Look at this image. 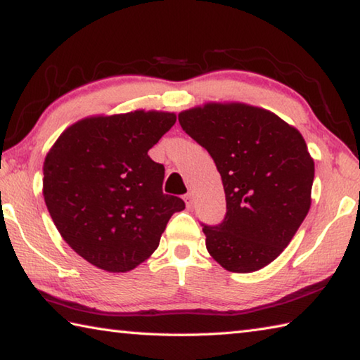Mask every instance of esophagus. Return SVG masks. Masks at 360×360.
Listing matches in <instances>:
<instances>
[{"instance_id":"34e87169","label":"esophagus","mask_w":360,"mask_h":360,"mask_svg":"<svg viewBox=\"0 0 360 360\" xmlns=\"http://www.w3.org/2000/svg\"><path fill=\"white\" fill-rule=\"evenodd\" d=\"M184 202H186V205H187V208H192V205H193V195H192V193H186V195H184Z\"/></svg>"}]
</instances>
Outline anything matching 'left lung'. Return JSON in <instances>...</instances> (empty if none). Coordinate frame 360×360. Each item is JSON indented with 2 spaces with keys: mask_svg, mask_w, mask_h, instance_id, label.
Masks as SVG:
<instances>
[{
  "mask_svg": "<svg viewBox=\"0 0 360 360\" xmlns=\"http://www.w3.org/2000/svg\"><path fill=\"white\" fill-rule=\"evenodd\" d=\"M178 117L222 178L227 214L216 227L203 225L210 255L233 273L271 264L311 206L314 160L302 133L275 112L240 101H210Z\"/></svg>",
  "mask_w": 360,
  "mask_h": 360,
  "instance_id": "left-lung-1",
  "label": "left lung"
}]
</instances>
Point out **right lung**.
Instances as JSON below:
<instances>
[{
  "instance_id": "add662e5",
  "label": "right lung",
  "mask_w": 360,
  "mask_h": 360,
  "mask_svg": "<svg viewBox=\"0 0 360 360\" xmlns=\"http://www.w3.org/2000/svg\"><path fill=\"white\" fill-rule=\"evenodd\" d=\"M176 122L168 111L90 115L49 149L42 195L62 238L89 264L125 273L148 260L184 202L162 191L165 168L148 155Z\"/></svg>"
}]
</instances>
